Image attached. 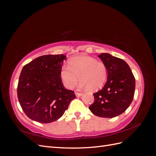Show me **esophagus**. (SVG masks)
I'll list each match as a JSON object with an SVG mask.
<instances>
[{
	"label": "esophagus",
	"mask_w": 156,
	"mask_h": 156,
	"mask_svg": "<svg viewBox=\"0 0 156 156\" xmlns=\"http://www.w3.org/2000/svg\"><path fill=\"white\" fill-rule=\"evenodd\" d=\"M75 94L77 97H80V96H81V95H82L81 93H79V92H75Z\"/></svg>",
	"instance_id": "obj_1"
}]
</instances>
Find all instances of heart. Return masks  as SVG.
<instances>
[{
	"label": "heart",
	"mask_w": 156,
	"mask_h": 156,
	"mask_svg": "<svg viewBox=\"0 0 156 156\" xmlns=\"http://www.w3.org/2000/svg\"><path fill=\"white\" fill-rule=\"evenodd\" d=\"M107 69L104 63L88 56H79L69 61V66H63L60 77L64 86L72 88L78 79L79 88H88L96 91L101 88L106 81Z\"/></svg>",
	"instance_id": "b5f03b06"
}]
</instances>
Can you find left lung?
<instances>
[{"label":"left lung","instance_id":"1","mask_svg":"<svg viewBox=\"0 0 156 156\" xmlns=\"http://www.w3.org/2000/svg\"><path fill=\"white\" fill-rule=\"evenodd\" d=\"M107 69V79L101 90L93 94L94 101L89 109L94 115L113 118L122 114L133 101L135 79L124 60L108 53L98 55Z\"/></svg>","mask_w":156,"mask_h":156}]
</instances>
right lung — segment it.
I'll list each match as a JSON object with an SVG mask.
<instances>
[{
	"label": "right lung",
	"instance_id": "1",
	"mask_svg": "<svg viewBox=\"0 0 156 156\" xmlns=\"http://www.w3.org/2000/svg\"><path fill=\"white\" fill-rule=\"evenodd\" d=\"M66 56H41L23 68L17 85V97L22 109L31 120L48 124L62 116L74 92L66 90L60 71Z\"/></svg>",
	"mask_w": 156,
	"mask_h": 156
}]
</instances>
